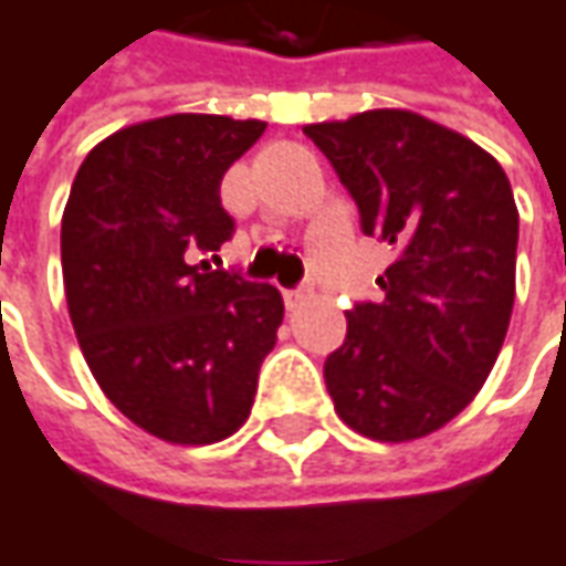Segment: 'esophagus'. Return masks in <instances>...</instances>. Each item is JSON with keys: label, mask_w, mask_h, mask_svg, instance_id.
<instances>
[{"label": "esophagus", "mask_w": 566, "mask_h": 566, "mask_svg": "<svg viewBox=\"0 0 566 566\" xmlns=\"http://www.w3.org/2000/svg\"><path fill=\"white\" fill-rule=\"evenodd\" d=\"M307 298H311V286H298V290L286 292V305L290 307H298L302 302H307Z\"/></svg>", "instance_id": "esophagus-1"}]
</instances>
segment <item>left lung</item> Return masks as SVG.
<instances>
[{
  "mask_svg": "<svg viewBox=\"0 0 566 566\" xmlns=\"http://www.w3.org/2000/svg\"><path fill=\"white\" fill-rule=\"evenodd\" d=\"M360 212L395 249L323 364L335 412L373 440H416L469 407L514 305L517 206L496 159L419 113L366 111L305 126Z\"/></svg>",
  "mask_w": 566,
  "mask_h": 566,
  "instance_id": "1",
  "label": "left lung"
}]
</instances>
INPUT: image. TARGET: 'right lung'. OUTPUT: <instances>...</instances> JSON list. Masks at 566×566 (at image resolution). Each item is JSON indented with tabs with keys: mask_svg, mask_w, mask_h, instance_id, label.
<instances>
[{
	"mask_svg": "<svg viewBox=\"0 0 566 566\" xmlns=\"http://www.w3.org/2000/svg\"><path fill=\"white\" fill-rule=\"evenodd\" d=\"M261 132L209 113L138 123L70 187L61 268L82 357L113 407L169 443L231 438L283 323L276 286L197 261L233 237L221 178Z\"/></svg>",
	"mask_w": 566,
	"mask_h": 566,
	"instance_id": "right-lung-1",
	"label": "right lung"
}]
</instances>
